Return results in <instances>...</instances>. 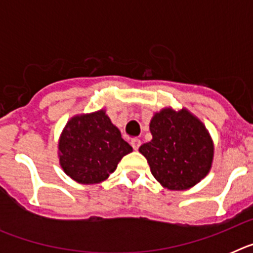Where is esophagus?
Here are the masks:
<instances>
[{
	"label": "esophagus",
	"mask_w": 253,
	"mask_h": 253,
	"mask_svg": "<svg viewBox=\"0 0 253 253\" xmlns=\"http://www.w3.org/2000/svg\"><path fill=\"white\" fill-rule=\"evenodd\" d=\"M130 144H131V147H133V148L135 149V151H138V148H139V147H140L142 142H140V140L138 139V138H134V139H131Z\"/></svg>",
	"instance_id": "34e87169"
}]
</instances>
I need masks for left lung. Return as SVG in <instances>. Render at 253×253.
<instances>
[{
	"instance_id": "obj_1",
	"label": "left lung",
	"mask_w": 253,
	"mask_h": 253,
	"mask_svg": "<svg viewBox=\"0 0 253 253\" xmlns=\"http://www.w3.org/2000/svg\"><path fill=\"white\" fill-rule=\"evenodd\" d=\"M152 140L139 147L152 175L165 189L181 191L199 184L209 173L214 143L209 130L186 107H163L149 123Z\"/></svg>"
}]
</instances>
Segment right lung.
<instances>
[{
	"mask_svg": "<svg viewBox=\"0 0 253 253\" xmlns=\"http://www.w3.org/2000/svg\"><path fill=\"white\" fill-rule=\"evenodd\" d=\"M131 151L105 109L72 116L58 140L60 167L67 176L82 185L106 180Z\"/></svg>",
	"mask_w": 253,
	"mask_h": 253,
	"instance_id": "obj_1",
	"label": "right lung"
}]
</instances>
